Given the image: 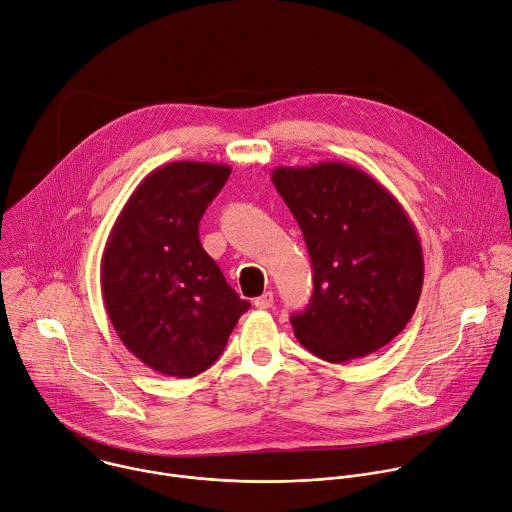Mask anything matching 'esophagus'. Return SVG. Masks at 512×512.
<instances>
[{"instance_id": "esophagus-1", "label": "esophagus", "mask_w": 512, "mask_h": 512, "mask_svg": "<svg viewBox=\"0 0 512 512\" xmlns=\"http://www.w3.org/2000/svg\"><path fill=\"white\" fill-rule=\"evenodd\" d=\"M272 304H274V294H272L270 290L254 298V306H256V309H270Z\"/></svg>"}]
</instances>
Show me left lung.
I'll return each mask as SVG.
<instances>
[{"label":"left lung","mask_w":512,"mask_h":512,"mask_svg":"<svg viewBox=\"0 0 512 512\" xmlns=\"http://www.w3.org/2000/svg\"><path fill=\"white\" fill-rule=\"evenodd\" d=\"M272 183L313 264L309 309L290 317L298 343L329 363L385 347L412 319L424 284L410 216L377 179L339 161L276 167Z\"/></svg>","instance_id":"8db88e82"}]
</instances>
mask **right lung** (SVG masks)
<instances>
[{
    "label": "right lung",
    "mask_w": 512,
    "mask_h": 512,
    "mask_svg": "<svg viewBox=\"0 0 512 512\" xmlns=\"http://www.w3.org/2000/svg\"><path fill=\"white\" fill-rule=\"evenodd\" d=\"M230 173L199 161L157 167L131 193L102 252L100 288L119 339L167 377L206 371L250 309L197 232Z\"/></svg>",
    "instance_id": "add662e5"
}]
</instances>
